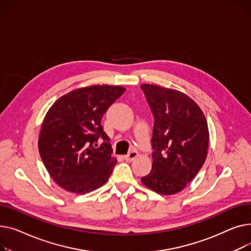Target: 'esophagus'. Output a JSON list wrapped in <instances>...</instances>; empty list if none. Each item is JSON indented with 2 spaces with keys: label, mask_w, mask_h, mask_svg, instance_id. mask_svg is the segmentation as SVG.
Instances as JSON below:
<instances>
[{
  "label": "esophagus",
  "mask_w": 251,
  "mask_h": 251,
  "mask_svg": "<svg viewBox=\"0 0 251 251\" xmlns=\"http://www.w3.org/2000/svg\"><path fill=\"white\" fill-rule=\"evenodd\" d=\"M138 156H139V154H138L137 152L131 151V152H129L127 155L125 156V159H126V161H127V162H131L132 160H135Z\"/></svg>",
  "instance_id": "obj_1"
}]
</instances>
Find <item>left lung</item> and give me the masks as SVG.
Segmentation results:
<instances>
[{
	"instance_id": "8db88e82",
	"label": "left lung",
	"mask_w": 251,
	"mask_h": 251,
	"mask_svg": "<svg viewBox=\"0 0 251 251\" xmlns=\"http://www.w3.org/2000/svg\"><path fill=\"white\" fill-rule=\"evenodd\" d=\"M141 88L154 116L152 170L141 180L157 194H177L207 158V120L197 103L178 90L151 84Z\"/></svg>"
}]
</instances>
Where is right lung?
Wrapping results in <instances>:
<instances>
[{
  "instance_id": "1",
  "label": "right lung",
  "mask_w": 251,
  "mask_h": 251,
  "mask_svg": "<svg viewBox=\"0 0 251 251\" xmlns=\"http://www.w3.org/2000/svg\"><path fill=\"white\" fill-rule=\"evenodd\" d=\"M126 88L93 85L58 98L44 117L38 150L56 184L85 195L104 184L116 164L101 119ZM99 137L104 142L95 149Z\"/></svg>"
}]
</instances>
